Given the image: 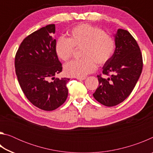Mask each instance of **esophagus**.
Wrapping results in <instances>:
<instances>
[{
    "mask_svg": "<svg viewBox=\"0 0 153 153\" xmlns=\"http://www.w3.org/2000/svg\"><path fill=\"white\" fill-rule=\"evenodd\" d=\"M86 78V77H76V79L79 80H84Z\"/></svg>",
    "mask_w": 153,
    "mask_h": 153,
    "instance_id": "obj_1",
    "label": "esophagus"
}]
</instances>
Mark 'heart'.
<instances>
[{
	"label": "heart",
	"mask_w": 153,
	"mask_h": 153,
	"mask_svg": "<svg viewBox=\"0 0 153 153\" xmlns=\"http://www.w3.org/2000/svg\"><path fill=\"white\" fill-rule=\"evenodd\" d=\"M68 35V38L61 37L56 41V55L62 61H67L73 55L74 47H82L83 58L65 65V73L69 76H86L95 70L96 63L102 65L107 63L115 51L113 38L98 27L81 24L69 30Z\"/></svg>",
	"instance_id": "b5f03b06"
}]
</instances>
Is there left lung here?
Returning <instances> with one entry per match:
<instances>
[{
  "label": "left lung",
  "mask_w": 153,
  "mask_h": 153,
  "mask_svg": "<svg viewBox=\"0 0 153 153\" xmlns=\"http://www.w3.org/2000/svg\"><path fill=\"white\" fill-rule=\"evenodd\" d=\"M115 50L98 76L99 85L93 94L98 102L107 107L122 102L132 92L142 70V56L138 43L129 32L118 29L115 35Z\"/></svg>",
  "instance_id": "8db88e82"
}]
</instances>
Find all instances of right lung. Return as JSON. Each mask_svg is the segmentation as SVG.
<instances>
[{"label":"right lung","instance_id":"1","mask_svg":"<svg viewBox=\"0 0 153 153\" xmlns=\"http://www.w3.org/2000/svg\"><path fill=\"white\" fill-rule=\"evenodd\" d=\"M55 24H50L31 33L23 40L15 59L22 91L31 103L44 111L57 108L68 96L66 84L70 79L55 77L62 71L55 51Z\"/></svg>","mask_w":153,"mask_h":153}]
</instances>
